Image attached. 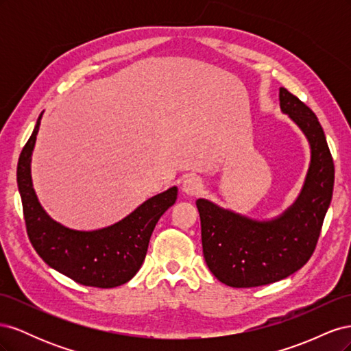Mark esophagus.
Listing matches in <instances>:
<instances>
[{
  "instance_id": "obj_1",
  "label": "esophagus",
  "mask_w": 351,
  "mask_h": 351,
  "mask_svg": "<svg viewBox=\"0 0 351 351\" xmlns=\"http://www.w3.org/2000/svg\"><path fill=\"white\" fill-rule=\"evenodd\" d=\"M204 184H202V180L199 177H187L182 183V192L187 196H196L202 192Z\"/></svg>"
}]
</instances>
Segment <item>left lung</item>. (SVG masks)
<instances>
[{
	"label": "left lung",
	"instance_id": "1",
	"mask_svg": "<svg viewBox=\"0 0 351 351\" xmlns=\"http://www.w3.org/2000/svg\"><path fill=\"white\" fill-rule=\"evenodd\" d=\"M280 107L311 145V165L299 197L274 219L258 221L197 199L204 258L217 280L236 289L287 278L311 259L332 199L334 161L315 112L285 88Z\"/></svg>",
	"mask_w": 351,
	"mask_h": 351
}]
</instances>
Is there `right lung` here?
<instances>
[{"label":"right lung","mask_w":351,"mask_h":351,"mask_svg":"<svg viewBox=\"0 0 351 351\" xmlns=\"http://www.w3.org/2000/svg\"><path fill=\"white\" fill-rule=\"evenodd\" d=\"M42 114L17 164V186L32 246L48 267L82 285L112 289L141 269L158 219L176 204L177 187L147 199L115 224L93 231L61 226L40 206L32 184L30 161Z\"/></svg>","instance_id":"obj_1"}]
</instances>
